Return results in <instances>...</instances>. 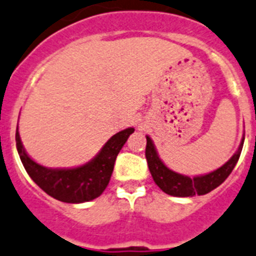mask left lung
Returning a JSON list of instances; mask_svg holds the SVG:
<instances>
[{"instance_id": "8db88e82", "label": "left lung", "mask_w": 256, "mask_h": 256, "mask_svg": "<svg viewBox=\"0 0 256 256\" xmlns=\"http://www.w3.org/2000/svg\"><path fill=\"white\" fill-rule=\"evenodd\" d=\"M244 141V137L242 138L241 145L236 152V154L226 162V164L218 168L216 171L210 172V174H203V176H196V178L184 176V174H178V172L166 167L164 163L159 159L158 152L155 150L154 144L149 136H146L145 155L150 174L154 178L155 184L158 185L164 193L174 196H193L196 194L203 196V194L210 193L220 184H222L230 174L234 166L237 164L238 159H240Z\"/></svg>"}]
</instances>
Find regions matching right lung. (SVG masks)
<instances>
[{
  "label": "right lung",
  "instance_id": "1",
  "mask_svg": "<svg viewBox=\"0 0 256 256\" xmlns=\"http://www.w3.org/2000/svg\"><path fill=\"white\" fill-rule=\"evenodd\" d=\"M134 128L114 134L86 164L67 170H53L40 166L30 158L22 145L20 136L16 130V149L24 168L30 178L50 196L66 203L89 202L101 196L108 185L116 156Z\"/></svg>",
  "mask_w": 256,
  "mask_h": 256
}]
</instances>
